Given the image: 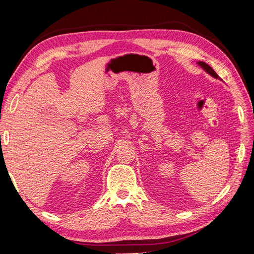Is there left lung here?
Listing matches in <instances>:
<instances>
[{"label": "left lung", "mask_w": 254, "mask_h": 254, "mask_svg": "<svg viewBox=\"0 0 254 254\" xmlns=\"http://www.w3.org/2000/svg\"><path fill=\"white\" fill-rule=\"evenodd\" d=\"M198 64L200 65L206 73H209L210 75H212L213 77H215V78H219V76H218L216 73H215V71L213 70V68H212L209 64H206L205 63H203V61H199Z\"/></svg>", "instance_id": "left-lung-1"}]
</instances>
